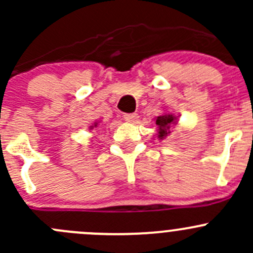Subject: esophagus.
<instances>
[{
    "label": "esophagus",
    "mask_w": 253,
    "mask_h": 253,
    "mask_svg": "<svg viewBox=\"0 0 253 253\" xmlns=\"http://www.w3.org/2000/svg\"><path fill=\"white\" fill-rule=\"evenodd\" d=\"M138 114H125L124 119L126 120L127 122H136L138 120Z\"/></svg>",
    "instance_id": "34e87169"
}]
</instances>
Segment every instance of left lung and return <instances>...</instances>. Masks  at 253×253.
I'll return each mask as SVG.
<instances>
[{"mask_svg": "<svg viewBox=\"0 0 253 253\" xmlns=\"http://www.w3.org/2000/svg\"><path fill=\"white\" fill-rule=\"evenodd\" d=\"M176 116L172 114H165L158 116L155 120V125L158 126V138L164 139L170 133V128L172 125H176Z\"/></svg>", "mask_w": 253, "mask_h": 253, "instance_id": "1", "label": "left lung"}]
</instances>
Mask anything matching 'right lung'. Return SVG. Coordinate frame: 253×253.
<instances>
[{
  "instance_id": "right-lung-1",
  "label": "right lung",
  "mask_w": 253,
  "mask_h": 253,
  "mask_svg": "<svg viewBox=\"0 0 253 253\" xmlns=\"http://www.w3.org/2000/svg\"><path fill=\"white\" fill-rule=\"evenodd\" d=\"M96 126H98V124H94V126H90V127L93 128V127H96Z\"/></svg>"
}]
</instances>
